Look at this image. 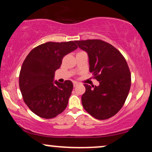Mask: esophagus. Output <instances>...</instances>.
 <instances>
[{"instance_id":"1","label":"esophagus","mask_w":152,"mask_h":152,"mask_svg":"<svg viewBox=\"0 0 152 152\" xmlns=\"http://www.w3.org/2000/svg\"><path fill=\"white\" fill-rule=\"evenodd\" d=\"M77 85H78V83H77V82L74 81V87H75V86H77Z\"/></svg>"}]
</instances>
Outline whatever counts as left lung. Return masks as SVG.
<instances>
[{"label": "left lung", "mask_w": 152, "mask_h": 152, "mask_svg": "<svg viewBox=\"0 0 152 152\" xmlns=\"http://www.w3.org/2000/svg\"><path fill=\"white\" fill-rule=\"evenodd\" d=\"M88 56L89 71L99 81L98 86L84 84L83 107L99 120L109 118L124 104L131 87V73L126 59L112 45L102 40L75 41Z\"/></svg>", "instance_id": "8db88e82"}]
</instances>
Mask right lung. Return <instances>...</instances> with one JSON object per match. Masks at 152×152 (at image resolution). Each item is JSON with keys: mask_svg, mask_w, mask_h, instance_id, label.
<instances>
[{"mask_svg": "<svg viewBox=\"0 0 152 152\" xmlns=\"http://www.w3.org/2000/svg\"><path fill=\"white\" fill-rule=\"evenodd\" d=\"M77 48L75 41L47 42L26 56L19 75V87L24 102L37 116L52 118L65 110L74 86L69 80L62 83L54 81V76L63 58Z\"/></svg>", "mask_w": 152, "mask_h": 152, "instance_id": "right-lung-1", "label": "right lung"}]
</instances>
